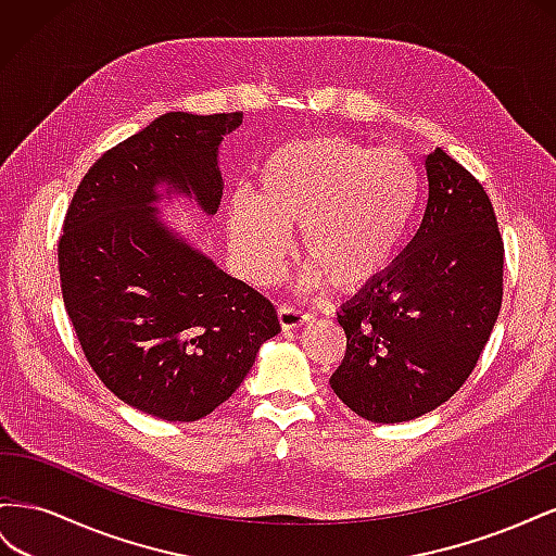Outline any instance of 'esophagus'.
Masks as SVG:
<instances>
[{"instance_id": "1", "label": "esophagus", "mask_w": 556, "mask_h": 556, "mask_svg": "<svg viewBox=\"0 0 556 556\" xmlns=\"http://www.w3.org/2000/svg\"><path fill=\"white\" fill-rule=\"evenodd\" d=\"M308 319H311L308 313L299 311V308H294V306H288V304L278 306V323H280V327H282L285 331H288V329H296V327H301L304 323H308Z\"/></svg>"}]
</instances>
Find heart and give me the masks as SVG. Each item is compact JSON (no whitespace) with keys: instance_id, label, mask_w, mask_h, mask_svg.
Segmentation results:
<instances>
[{"instance_id":"heart-1","label":"heart","mask_w":556,"mask_h":556,"mask_svg":"<svg viewBox=\"0 0 556 556\" xmlns=\"http://www.w3.org/2000/svg\"><path fill=\"white\" fill-rule=\"evenodd\" d=\"M422 201V174L401 148H368L343 137L292 141L257 174L255 199L227 204L233 250L257 282L288 257V229H301L308 282L355 292L376 282L406 241Z\"/></svg>"}]
</instances>
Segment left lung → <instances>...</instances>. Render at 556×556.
<instances>
[{
	"mask_svg": "<svg viewBox=\"0 0 556 556\" xmlns=\"http://www.w3.org/2000/svg\"><path fill=\"white\" fill-rule=\"evenodd\" d=\"M415 237L348 301L343 364L329 384L371 422H408L445 403L473 371L501 311L503 239L476 176L435 148Z\"/></svg>",
	"mask_w": 556,
	"mask_h": 556,
	"instance_id": "left-lung-1",
	"label": "left lung"
}]
</instances>
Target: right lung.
<instances>
[{"label": "right lung", "mask_w": 556, "mask_h": 556, "mask_svg": "<svg viewBox=\"0 0 556 556\" xmlns=\"http://www.w3.org/2000/svg\"><path fill=\"white\" fill-rule=\"evenodd\" d=\"M243 113H164L83 176L58 245L64 308L92 371L127 406L194 422L280 331L271 301L164 227L157 185L215 215L217 148Z\"/></svg>", "instance_id": "right-lung-1"}]
</instances>
